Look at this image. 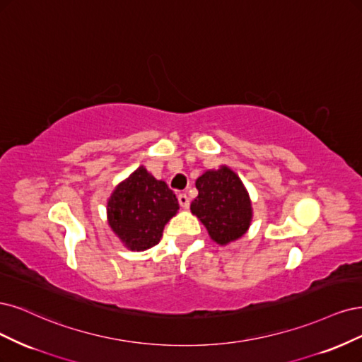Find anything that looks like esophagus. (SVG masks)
Listing matches in <instances>:
<instances>
[{"instance_id":"1","label":"esophagus","mask_w":362,"mask_h":362,"mask_svg":"<svg viewBox=\"0 0 362 362\" xmlns=\"http://www.w3.org/2000/svg\"><path fill=\"white\" fill-rule=\"evenodd\" d=\"M177 200H179V204L183 207V209H188L189 207V197L186 194H179L177 195Z\"/></svg>"}]
</instances>
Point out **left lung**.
<instances>
[{
    "instance_id": "left-lung-1",
    "label": "left lung",
    "mask_w": 362,
    "mask_h": 362,
    "mask_svg": "<svg viewBox=\"0 0 362 362\" xmlns=\"http://www.w3.org/2000/svg\"><path fill=\"white\" fill-rule=\"evenodd\" d=\"M198 195L191 212L200 218L211 238L219 243L242 238L251 223V202L240 179L228 167L206 171L195 182Z\"/></svg>"
}]
</instances>
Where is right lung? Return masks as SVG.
Masks as SVG:
<instances>
[{"mask_svg": "<svg viewBox=\"0 0 362 362\" xmlns=\"http://www.w3.org/2000/svg\"><path fill=\"white\" fill-rule=\"evenodd\" d=\"M108 221L127 248L144 251L160 240L165 224L177 214L179 202L165 182L139 167L108 200Z\"/></svg>", "mask_w": 362, "mask_h": 362, "instance_id": "1", "label": "right lung"}]
</instances>
